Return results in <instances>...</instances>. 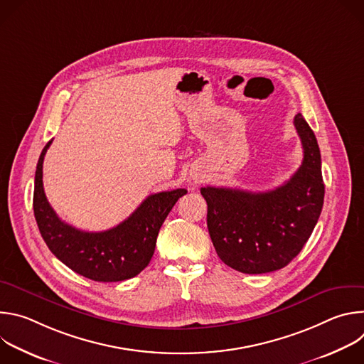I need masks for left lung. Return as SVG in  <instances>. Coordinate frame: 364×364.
<instances>
[{
  "label": "left lung",
  "mask_w": 364,
  "mask_h": 364,
  "mask_svg": "<svg viewBox=\"0 0 364 364\" xmlns=\"http://www.w3.org/2000/svg\"><path fill=\"white\" fill-rule=\"evenodd\" d=\"M304 159L282 186L252 193L201 187L207 228L222 261L243 274H268L287 267L313 233L324 203L321 154L301 114L294 118Z\"/></svg>",
  "instance_id": "8db88e82"
}]
</instances>
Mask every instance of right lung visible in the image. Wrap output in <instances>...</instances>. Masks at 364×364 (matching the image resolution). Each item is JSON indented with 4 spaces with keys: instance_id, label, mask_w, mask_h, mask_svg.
Wrapping results in <instances>:
<instances>
[{
    "instance_id": "obj_1",
    "label": "right lung",
    "mask_w": 364,
    "mask_h": 364,
    "mask_svg": "<svg viewBox=\"0 0 364 364\" xmlns=\"http://www.w3.org/2000/svg\"><path fill=\"white\" fill-rule=\"evenodd\" d=\"M51 141L40 154L33 196L34 218L46 245L68 268L87 279L118 282L134 278L149 264L166 218L187 190L148 196L128 219L109 230H79L59 219L44 194L43 161Z\"/></svg>"
}]
</instances>
